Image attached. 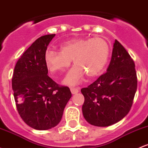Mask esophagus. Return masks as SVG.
I'll use <instances>...</instances> for the list:
<instances>
[{"label":"esophagus","mask_w":148,"mask_h":148,"mask_svg":"<svg viewBox=\"0 0 148 148\" xmlns=\"http://www.w3.org/2000/svg\"><path fill=\"white\" fill-rule=\"evenodd\" d=\"M70 90H71V93H72L73 95H74V94L78 93V92H79V89H78V88H71Z\"/></svg>","instance_id":"1"}]
</instances>
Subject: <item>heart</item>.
Instances as JSON below:
<instances>
[{"instance_id":"b5f03b06","label":"heart","mask_w":148,"mask_h":148,"mask_svg":"<svg viewBox=\"0 0 148 148\" xmlns=\"http://www.w3.org/2000/svg\"><path fill=\"white\" fill-rule=\"evenodd\" d=\"M110 47L102 38H74L60 45V52L47 50L45 62L51 73L65 71L72 60L74 66L64 79L66 85L76 86L80 84L84 74L88 77L97 76L105 67L108 61Z\"/></svg>"}]
</instances>
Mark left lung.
Wrapping results in <instances>:
<instances>
[{"mask_svg":"<svg viewBox=\"0 0 148 148\" xmlns=\"http://www.w3.org/2000/svg\"><path fill=\"white\" fill-rule=\"evenodd\" d=\"M137 90L134 62L118 40L113 45L107 72L81 90L84 117L95 126H109L129 113Z\"/></svg>","mask_w":148,"mask_h":148,"instance_id":"1","label":"left lung"}]
</instances>
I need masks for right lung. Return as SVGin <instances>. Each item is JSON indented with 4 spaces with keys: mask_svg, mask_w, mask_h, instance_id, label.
Listing matches in <instances>:
<instances>
[{
    "mask_svg": "<svg viewBox=\"0 0 148 148\" xmlns=\"http://www.w3.org/2000/svg\"><path fill=\"white\" fill-rule=\"evenodd\" d=\"M56 34L40 36L18 60L12 87L17 111L30 127L48 130L60 123L71 97L67 86H60L48 76L45 54Z\"/></svg>",
    "mask_w": 148,
    "mask_h": 148,
    "instance_id": "1",
    "label": "right lung"
}]
</instances>
